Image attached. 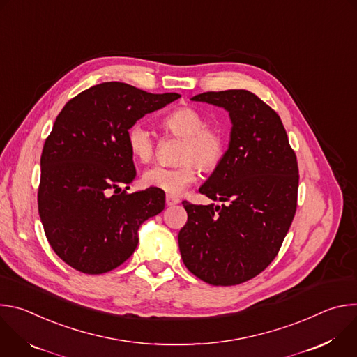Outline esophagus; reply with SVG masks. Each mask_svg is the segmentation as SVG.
<instances>
[{
	"label": "esophagus",
	"instance_id": "34e87169",
	"mask_svg": "<svg viewBox=\"0 0 357 357\" xmlns=\"http://www.w3.org/2000/svg\"><path fill=\"white\" fill-rule=\"evenodd\" d=\"M165 202H167V205H168V206H174V205H178V203H179V199H178V197H175V196L167 195Z\"/></svg>",
	"mask_w": 357,
	"mask_h": 357
}]
</instances>
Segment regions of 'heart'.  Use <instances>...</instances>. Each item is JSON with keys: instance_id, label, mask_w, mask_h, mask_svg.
<instances>
[{"instance_id": "1", "label": "heart", "mask_w": 357, "mask_h": 357, "mask_svg": "<svg viewBox=\"0 0 357 357\" xmlns=\"http://www.w3.org/2000/svg\"><path fill=\"white\" fill-rule=\"evenodd\" d=\"M167 135L182 138L176 167L157 165L142 174V183L161 189L169 195L182 193L197 178V167L211 172L219 167L227 149L226 132L218 126H209L206 117L193 107H178L161 120ZM127 145L131 155L139 162L154 158L157 141L152 132L139 123L127 130Z\"/></svg>"}]
</instances>
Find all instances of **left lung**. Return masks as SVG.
<instances>
[{
  "label": "left lung",
  "instance_id": "1",
  "mask_svg": "<svg viewBox=\"0 0 357 357\" xmlns=\"http://www.w3.org/2000/svg\"><path fill=\"white\" fill-rule=\"evenodd\" d=\"M231 119L225 158L199 189L222 206L183 200L188 222L178 234L186 268L211 285H238L277 257L296 212L298 162L280 116L248 90L192 97Z\"/></svg>",
  "mask_w": 357,
  "mask_h": 357
}]
</instances>
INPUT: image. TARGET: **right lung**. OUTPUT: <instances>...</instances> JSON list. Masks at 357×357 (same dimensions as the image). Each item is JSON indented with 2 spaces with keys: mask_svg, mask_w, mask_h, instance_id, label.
Here are the masks:
<instances>
[{
  "mask_svg": "<svg viewBox=\"0 0 357 357\" xmlns=\"http://www.w3.org/2000/svg\"><path fill=\"white\" fill-rule=\"evenodd\" d=\"M179 97L106 82L70 98L56 117L40 155L38 211L50 247L72 268H117L137 248L141 223L164 211L161 189L127 193L135 176L127 130Z\"/></svg>",
  "mask_w": 357,
  "mask_h": 357,
  "instance_id": "add662e5",
  "label": "right lung"
}]
</instances>
